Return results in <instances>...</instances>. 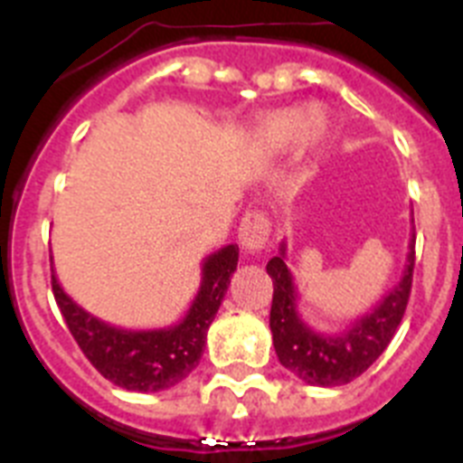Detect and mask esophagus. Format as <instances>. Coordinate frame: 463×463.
Here are the masks:
<instances>
[{
    "mask_svg": "<svg viewBox=\"0 0 463 463\" xmlns=\"http://www.w3.org/2000/svg\"><path fill=\"white\" fill-rule=\"evenodd\" d=\"M269 236H271V224L264 213H245L239 227V243L245 252L257 255V252L267 250Z\"/></svg>",
    "mask_w": 463,
    "mask_h": 463,
    "instance_id": "esophagus-1",
    "label": "esophagus"
}]
</instances>
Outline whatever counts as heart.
Returning a JSON list of instances; mask_svg holds the SVG:
<instances>
[{"label":"heart","mask_w":463,"mask_h":463,"mask_svg":"<svg viewBox=\"0 0 463 463\" xmlns=\"http://www.w3.org/2000/svg\"><path fill=\"white\" fill-rule=\"evenodd\" d=\"M329 134V122L313 106L271 110L257 120V138L271 153H282L304 138L308 146H317Z\"/></svg>","instance_id":"1"}]
</instances>
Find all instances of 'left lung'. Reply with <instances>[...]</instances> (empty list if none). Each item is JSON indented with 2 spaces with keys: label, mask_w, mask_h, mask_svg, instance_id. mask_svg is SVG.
<instances>
[{
  "label": "left lung",
  "mask_w": 463,
  "mask_h": 463,
  "mask_svg": "<svg viewBox=\"0 0 463 463\" xmlns=\"http://www.w3.org/2000/svg\"><path fill=\"white\" fill-rule=\"evenodd\" d=\"M285 260H288V245L282 241L280 255L267 264V273L273 280L269 325H271L278 362L292 371L298 380L317 387H338L353 383L384 353L406 313L412 267H415V229L408 243L406 269L399 285H394L373 308L359 315L357 320L345 325V329L338 334H320L301 320L297 308L298 289Z\"/></svg>",
  "instance_id": "1"
}]
</instances>
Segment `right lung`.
I'll return each instance as SVG.
<instances>
[{
  "mask_svg": "<svg viewBox=\"0 0 463 463\" xmlns=\"http://www.w3.org/2000/svg\"><path fill=\"white\" fill-rule=\"evenodd\" d=\"M236 264V243L208 255L202 264V285L183 320L159 329H122L99 320L64 292L55 269L52 294L71 336L106 380L129 392H165L196 369L206 347L208 326L227 294Z\"/></svg>",
  "mask_w": 463,
  "mask_h": 463,
  "instance_id": "1",
  "label": "right lung"
}]
</instances>
